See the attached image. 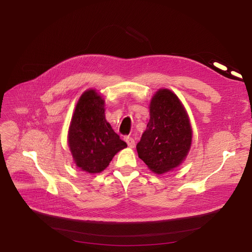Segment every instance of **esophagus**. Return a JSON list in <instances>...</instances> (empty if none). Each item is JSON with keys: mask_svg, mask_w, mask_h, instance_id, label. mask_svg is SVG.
<instances>
[{"mask_svg": "<svg viewBox=\"0 0 252 252\" xmlns=\"http://www.w3.org/2000/svg\"><path fill=\"white\" fill-rule=\"evenodd\" d=\"M125 141L126 142L127 146H128L129 148H134V147H135V144H136V142H135V140H134L133 138H131V137H129V136L125 137Z\"/></svg>", "mask_w": 252, "mask_h": 252, "instance_id": "34e87169", "label": "esophagus"}]
</instances>
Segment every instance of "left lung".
I'll use <instances>...</instances> for the list:
<instances>
[{"instance_id":"1","label":"left lung","mask_w":252,"mask_h":252,"mask_svg":"<svg viewBox=\"0 0 252 252\" xmlns=\"http://www.w3.org/2000/svg\"><path fill=\"white\" fill-rule=\"evenodd\" d=\"M191 141L189 118L179 98L169 90H159L151 100L149 123L137 144L139 157L160 175L182 163Z\"/></svg>"}]
</instances>
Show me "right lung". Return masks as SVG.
Wrapping results in <instances>:
<instances>
[{"mask_svg":"<svg viewBox=\"0 0 252 252\" xmlns=\"http://www.w3.org/2000/svg\"><path fill=\"white\" fill-rule=\"evenodd\" d=\"M68 144L75 164L90 174L105 169L113 156L127 146L106 121L104 99L94 90L85 92L76 104Z\"/></svg>","mask_w":252,"mask_h":252,"instance_id":"add662e5","label":"right lung"}]
</instances>
